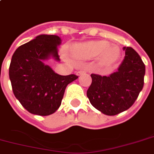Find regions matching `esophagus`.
<instances>
[{
    "label": "esophagus",
    "mask_w": 154,
    "mask_h": 154,
    "mask_svg": "<svg viewBox=\"0 0 154 154\" xmlns=\"http://www.w3.org/2000/svg\"><path fill=\"white\" fill-rule=\"evenodd\" d=\"M85 72H86V71H85V70H80V71L77 72V76H80V75H82V74H83V73H85Z\"/></svg>",
    "instance_id": "34e87169"
}]
</instances>
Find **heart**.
Masks as SVG:
<instances>
[{
    "instance_id": "1",
    "label": "heart",
    "mask_w": 154,
    "mask_h": 154,
    "mask_svg": "<svg viewBox=\"0 0 154 154\" xmlns=\"http://www.w3.org/2000/svg\"><path fill=\"white\" fill-rule=\"evenodd\" d=\"M72 54L78 59L90 60L98 57L101 64L110 65L118 60L120 50L117 45H111L103 40L89 41L73 46Z\"/></svg>"
}]
</instances>
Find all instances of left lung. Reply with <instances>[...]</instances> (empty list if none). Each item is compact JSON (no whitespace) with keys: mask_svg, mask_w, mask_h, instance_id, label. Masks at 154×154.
<instances>
[{"mask_svg":"<svg viewBox=\"0 0 154 154\" xmlns=\"http://www.w3.org/2000/svg\"><path fill=\"white\" fill-rule=\"evenodd\" d=\"M125 58L118 70L109 77L92 73L86 94L94 108L114 116L131 108L144 86L145 65L131 47H123Z\"/></svg>","mask_w":154,"mask_h":154,"instance_id":"obj_1","label":"left lung"}]
</instances>
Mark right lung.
I'll return each instance as SVG.
<instances>
[{
	"label": "right lung",
	"instance_id": "obj_1",
	"mask_svg": "<svg viewBox=\"0 0 154 154\" xmlns=\"http://www.w3.org/2000/svg\"><path fill=\"white\" fill-rule=\"evenodd\" d=\"M55 35H39L14 51L10 68L14 94L25 109L32 114L48 116L60 108L66 86L78 78L75 74L55 73L44 60L52 56L60 60Z\"/></svg>",
	"mask_w": 154,
	"mask_h": 154
}]
</instances>
